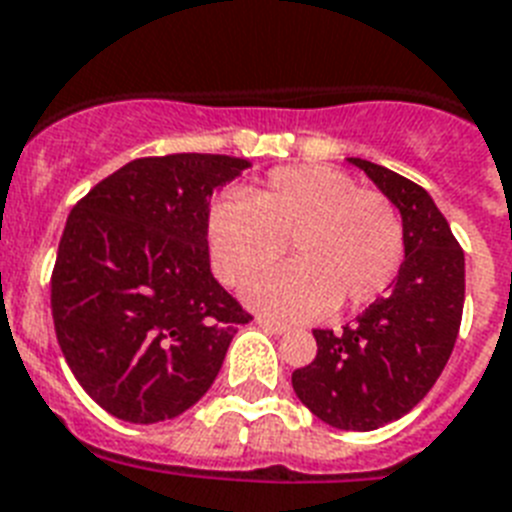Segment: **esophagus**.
<instances>
[{
    "label": "esophagus",
    "instance_id": "34e87169",
    "mask_svg": "<svg viewBox=\"0 0 512 512\" xmlns=\"http://www.w3.org/2000/svg\"><path fill=\"white\" fill-rule=\"evenodd\" d=\"M257 326H263L265 331H270V334H284V331H289L286 323L273 321V318H257Z\"/></svg>",
    "mask_w": 512,
    "mask_h": 512
}]
</instances>
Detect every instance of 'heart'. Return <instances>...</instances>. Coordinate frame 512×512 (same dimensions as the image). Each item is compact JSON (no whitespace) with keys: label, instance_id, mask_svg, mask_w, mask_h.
<instances>
[{"label":"heart","instance_id":"b5f03b06","mask_svg":"<svg viewBox=\"0 0 512 512\" xmlns=\"http://www.w3.org/2000/svg\"><path fill=\"white\" fill-rule=\"evenodd\" d=\"M292 264L256 279L285 239ZM207 247L220 281L247 286V302L284 318L331 307H365L392 286L405 257L397 207L378 191L323 165L278 168L247 194L220 199L207 215Z\"/></svg>","mask_w":512,"mask_h":512}]
</instances>
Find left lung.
I'll list each match as a JSON object with an SVG mask.
<instances>
[{
    "mask_svg": "<svg viewBox=\"0 0 512 512\" xmlns=\"http://www.w3.org/2000/svg\"><path fill=\"white\" fill-rule=\"evenodd\" d=\"M350 162L400 210L405 263L392 292L355 323L315 328L318 355L292 373V386L328 426L373 431L410 413L442 376L463 321L465 257L423 186L376 162Z\"/></svg>",
    "mask_w": 512,
    "mask_h": 512,
    "instance_id": "8db88e82",
    "label": "left lung"
}]
</instances>
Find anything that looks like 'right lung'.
<instances>
[{"label": "right lung", "mask_w": 512, "mask_h": 512, "mask_svg": "<svg viewBox=\"0 0 512 512\" xmlns=\"http://www.w3.org/2000/svg\"><path fill=\"white\" fill-rule=\"evenodd\" d=\"M247 160L139 157L68 215L52 270L60 350L83 392L131 423L170 421L213 386L252 315L213 278L210 197Z\"/></svg>", "instance_id": "obj_1"}]
</instances>
